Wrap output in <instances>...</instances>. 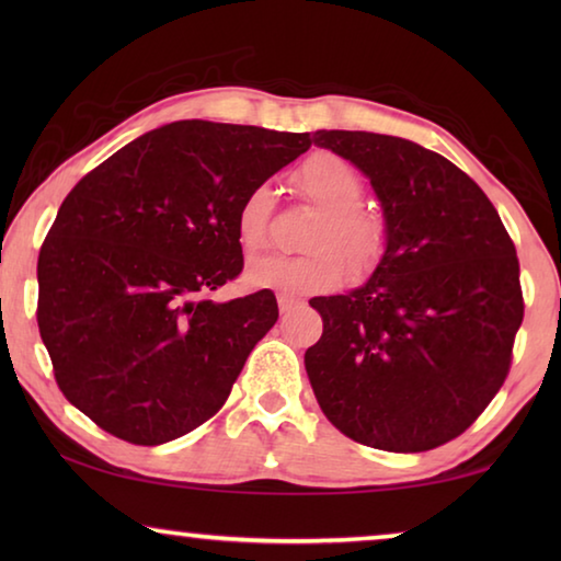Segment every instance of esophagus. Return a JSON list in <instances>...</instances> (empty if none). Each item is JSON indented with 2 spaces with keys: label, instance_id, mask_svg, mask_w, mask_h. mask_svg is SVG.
<instances>
[{
  "label": "esophagus",
  "instance_id": "34e87169",
  "mask_svg": "<svg viewBox=\"0 0 561 561\" xmlns=\"http://www.w3.org/2000/svg\"><path fill=\"white\" fill-rule=\"evenodd\" d=\"M277 304H279V311H282V314H287V311H291V309H297V307H299L301 299H299V297H291V294H279V297H277Z\"/></svg>",
  "mask_w": 561,
  "mask_h": 561
}]
</instances>
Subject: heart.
<instances>
[{
  "mask_svg": "<svg viewBox=\"0 0 561 561\" xmlns=\"http://www.w3.org/2000/svg\"><path fill=\"white\" fill-rule=\"evenodd\" d=\"M297 187L307 201L319 207L307 247L311 252L262 254L247 262L244 282L257 289H279L289 294H314L336 287L344 277V257L351 270L374 267L383 250V227L374 215L360 210L364 178L358 170L334 153H314L297 170ZM272 215V190L257 185L244 195L237 210L234 230L244 252H257L267 242Z\"/></svg>",
  "mask_w": 561,
  "mask_h": 561,
  "instance_id": "1",
  "label": "heart"
}]
</instances>
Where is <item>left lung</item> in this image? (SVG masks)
<instances>
[{
    "label": "left lung",
    "mask_w": 561,
    "mask_h": 561,
    "mask_svg": "<svg viewBox=\"0 0 561 561\" xmlns=\"http://www.w3.org/2000/svg\"><path fill=\"white\" fill-rule=\"evenodd\" d=\"M371 180L386 247L366 284L309 304L304 354L321 411L351 440L423 453L468 431L505 383L525 314L515 244L470 175L413 140L317 130Z\"/></svg>",
    "instance_id": "1"
}]
</instances>
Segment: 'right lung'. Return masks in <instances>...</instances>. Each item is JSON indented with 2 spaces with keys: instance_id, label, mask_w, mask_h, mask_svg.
<instances>
[{
  "instance_id": "obj_1",
  "label": "right lung",
  "mask_w": 561,
  "mask_h": 561,
  "mask_svg": "<svg viewBox=\"0 0 561 561\" xmlns=\"http://www.w3.org/2000/svg\"><path fill=\"white\" fill-rule=\"evenodd\" d=\"M309 146V133L175 121L76 183L36 264V321L71 405L136 445L220 411L279 317L270 289L210 299L242 272L237 210Z\"/></svg>"
}]
</instances>
